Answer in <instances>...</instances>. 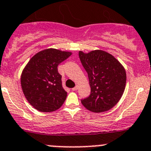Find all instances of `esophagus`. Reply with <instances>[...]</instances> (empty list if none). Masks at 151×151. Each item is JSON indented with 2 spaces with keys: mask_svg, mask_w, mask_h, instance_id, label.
<instances>
[{
  "mask_svg": "<svg viewBox=\"0 0 151 151\" xmlns=\"http://www.w3.org/2000/svg\"><path fill=\"white\" fill-rule=\"evenodd\" d=\"M77 88H78V85L76 86L75 87H74V88H72V91H76V90H77Z\"/></svg>",
  "mask_w": 151,
  "mask_h": 151,
  "instance_id": "34e87169",
  "label": "esophagus"
}]
</instances>
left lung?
Wrapping results in <instances>:
<instances>
[{
	"label": "left lung",
	"instance_id": "obj_1",
	"mask_svg": "<svg viewBox=\"0 0 151 151\" xmlns=\"http://www.w3.org/2000/svg\"><path fill=\"white\" fill-rule=\"evenodd\" d=\"M79 56L86 71L91 94L81 103L88 110L103 112L120 101L126 86L124 68L115 56L102 50L88 53L80 50Z\"/></svg>",
	"mask_w": 151,
	"mask_h": 151
}]
</instances>
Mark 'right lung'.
<instances>
[{
  "mask_svg": "<svg viewBox=\"0 0 151 151\" xmlns=\"http://www.w3.org/2000/svg\"><path fill=\"white\" fill-rule=\"evenodd\" d=\"M71 54L58 49H45L36 53L23 69L22 91L27 101L39 112L57 110L65 101L67 91L63 87L57 66Z\"/></svg>",
  "mask_w": 151,
  "mask_h": 151,
  "instance_id": "add662e5",
  "label": "right lung"
}]
</instances>
